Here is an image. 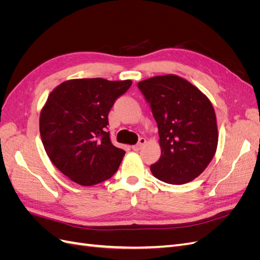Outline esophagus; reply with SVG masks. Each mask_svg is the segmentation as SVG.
Returning a JSON list of instances; mask_svg holds the SVG:
<instances>
[{"mask_svg":"<svg viewBox=\"0 0 260 260\" xmlns=\"http://www.w3.org/2000/svg\"><path fill=\"white\" fill-rule=\"evenodd\" d=\"M145 143H146V140H145L144 138H141V139L139 140V142H138L136 145H132L131 148L133 149V151H139V149L142 148V146H143Z\"/></svg>","mask_w":260,"mask_h":260,"instance_id":"esophagus-1","label":"esophagus"}]
</instances>
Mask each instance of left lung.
<instances>
[{"label": "left lung", "mask_w": 260, "mask_h": 260, "mask_svg": "<svg viewBox=\"0 0 260 260\" xmlns=\"http://www.w3.org/2000/svg\"><path fill=\"white\" fill-rule=\"evenodd\" d=\"M158 125L160 158L155 178L170 184L191 182L207 168L218 145L214 106L195 85L176 75L138 83Z\"/></svg>", "instance_id": "1"}]
</instances>
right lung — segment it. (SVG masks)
I'll use <instances>...</instances> for the list:
<instances>
[{"label": "right lung", "instance_id": "right-lung-1", "mask_svg": "<svg viewBox=\"0 0 260 260\" xmlns=\"http://www.w3.org/2000/svg\"><path fill=\"white\" fill-rule=\"evenodd\" d=\"M131 80L103 78L72 79L60 83L40 114V135L49 158L74 182L91 186L112 178L125 152L113 145L108 113Z\"/></svg>", "mask_w": 260, "mask_h": 260}]
</instances>
